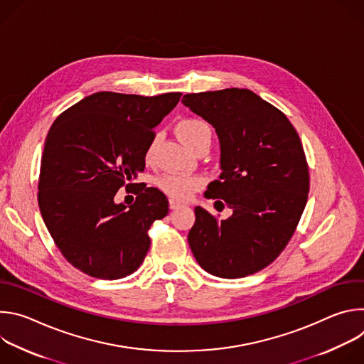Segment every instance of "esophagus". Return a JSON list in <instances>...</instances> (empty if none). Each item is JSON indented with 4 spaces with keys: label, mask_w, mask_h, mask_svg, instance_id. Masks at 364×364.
Instances as JSON below:
<instances>
[{
    "label": "esophagus",
    "mask_w": 364,
    "mask_h": 364,
    "mask_svg": "<svg viewBox=\"0 0 364 364\" xmlns=\"http://www.w3.org/2000/svg\"><path fill=\"white\" fill-rule=\"evenodd\" d=\"M168 204H170V209L171 210H177V209H180V207H181V203H178V201H176L173 198L168 201Z\"/></svg>",
    "instance_id": "esophagus-1"
}]
</instances>
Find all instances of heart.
Returning <instances> with one entry per match:
<instances>
[{
	"instance_id": "1",
	"label": "heart",
	"mask_w": 364,
	"mask_h": 364,
	"mask_svg": "<svg viewBox=\"0 0 364 364\" xmlns=\"http://www.w3.org/2000/svg\"><path fill=\"white\" fill-rule=\"evenodd\" d=\"M177 132L180 138L194 151L212 144V127L210 124L198 117H187L178 121ZM159 136L155 135L146 145L145 160L152 161L155 149H157ZM205 180L203 176H183V174H166L157 180V187L171 198L188 200L194 191L204 186Z\"/></svg>"
}]
</instances>
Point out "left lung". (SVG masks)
Wrapping results in <instances>:
<instances>
[{"mask_svg": "<svg viewBox=\"0 0 364 364\" xmlns=\"http://www.w3.org/2000/svg\"><path fill=\"white\" fill-rule=\"evenodd\" d=\"M183 103L220 139L223 173L204 196L232 209L219 220L196 207L191 252L212 275H252L281 255L305 209L309 173L299 136L284 112L249 89L187 93Z\"/></svg>", "mask_w": 364, "mask_h": 364, "instance_id": "8db88e82", "label": "left lung"}]
</instances>
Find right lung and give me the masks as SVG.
I'll return each instance as SVG.
<instances>
[{
  "mask_svg": "<svg viewBox=\"0 0 364 364\" xmlns=\"http://www.w3.org/2000/svg\"><path fill=\"white\" fill-rule=\"evenodd\" d=\"M181 95L97 92L51 125L41 155L38 207L66 261L83 274L119 279L142 264L151 225L168 213L167 197L154 187L138 188L131 205L114 197L144 171L154 128Z\"/></svg>",
  "mask_w": 364,
  "mask_h": 364,
  "instance_id": "right-lung-1",
  "label": "right lung"
}]
</instances>
